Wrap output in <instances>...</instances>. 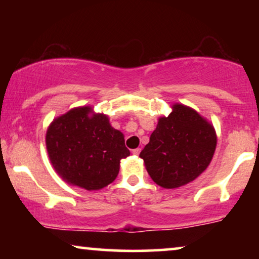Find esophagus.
<instances>
[{"label":"esophagus","mask_w":259,"mask_h":259,"mask_svg":"<svg viewBox=\"0 0 259 259\" xmlns=\"http://www.w3.org/2000/svg\"><path fill=\"white\" fill-rule=\"evenodd\" d=\"M132 153L134 155H138V154L140 153V148H134V150H132Z\"/></svg>","instance_id":"obj_1"}]
</instances>
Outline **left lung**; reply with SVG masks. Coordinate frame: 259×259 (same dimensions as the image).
<instances>
[{
	"instance_id": "1",
	"label": "left lung",
	"mask_w": 259,
	"mask_h": 259,
	"mask_svg": "<svg viewBox=\"0 0 259 259\" xmlns=\"http://www.w3.org/2000/svg\"><path fill=\"white\" fill-rule=\"evenodd\" d=\"M215 145L213 126L194 109L176 104L168 116L159 118L139 157L155 184L177 189L193 182L207 168Z\"/></svg>"
}]
</instances>
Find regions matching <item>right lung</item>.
<instances>
[{
  "label": "right lung",
  "mask_w": 259,
  "mask_h": 259,
  "mask_svg": "<svg viewBox=\"0 0 259 259\" xmlns=\"http://www.w3.org/2000/svg\"><path fill=\"white\" fill-rule=\"evenodd\" d=\"M46 146L61 178L87 191L114 182L120 160L130 155L123 134L113 128L107 115L95 114L90 106L73 108L53 120Z\"/></svg>",
  "instance_id": "right-lung-1"
}]
</instances>
